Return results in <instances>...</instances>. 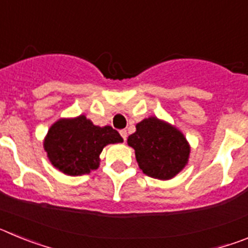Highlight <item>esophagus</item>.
Instances as JSON below:
<instances>
[{"mask_svg": "<svg viewBox=\"0 0 248 248\" xmlns=\"http://www.w3.org/2000/svg\"><path fill=\"white\" fill-rule=\"evenodd\" d=\"M119 133H120V135H122L123 139H124V141H125L126 137H128V133H126V130H124V129H123V130H120Z\"/></svg>", "mask_w": 248, "mask_h": 248, "instance_id": "34e87169", "label": "esophagus"}]
</instances>
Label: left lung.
<instances>
[{"label":"left lung","mask_w":248,"mask_h":248,"mask_svg":"<svg viewBox=\"0 0 248 248\" xmlns=\"http://www.w3.org/2000/svg\"><path fill=\"white\" fill-rule=\"evenodd\" d=\"M128 145L135 150L138 165L145 175L170 180L187 165L190 144L181 130L156 117H149L135 125Z\"/></svg>","instance_id":"left-lung-1"}]
</instances>
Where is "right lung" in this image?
Returning a JSON list of instances; mask_svg holds the SVG:
<instances>
[{
	"instance_id": "obj_1",
	"label": "right lung",
	"mask_w": 248,
	"mask_h": 248,
	"mask_svg": "<svg viewBox=\"0 0 248 248\" xmlns=\"http://www.w3.org/2000/svg\"><path fill=\"white\" fill-rule=\"evenodd\" d=\"M123 143L111 126L94 125L85 115L61 118L43 140L50 164L68 176H80L99 168L100 153L108 144Z\"/></svg>"
}]
</instances>
